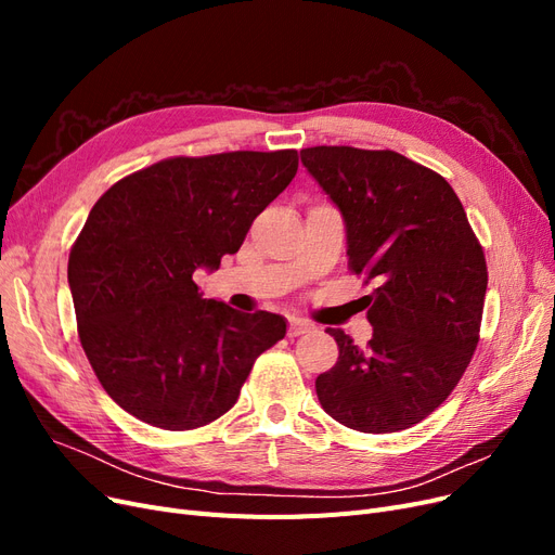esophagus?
Wrapping results in <instances>:
<instances>
[{"label":"esophagus","instance_id":"1","mask_svg":"<svg viewBox=\"0 0 555 555\" xmlns=\"http://www.w3.org/2000/svg\"><path fill=\"white\" fill-rule=\"evenodd\" d=\"M314 326L310 322H306V319H289V328H287V335L289 338H298V335L304 333H310Z\"/></svg>","mask_w":555,"mask_h":555}]
</instances>
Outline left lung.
Returning a JSON list of instances; mask_svg holds the SVG:
<instances>
[{
    "mask_svg": "<svg viewBox=\"0 0 555 555\" xmlns=\"http://www.w3.org/2000/svg\"><path fill=\"white\" fill-rule=\"evenodd\" d=\"M300 162L345 217L349 271L377 282L365 347L326 328L340 354L317 398L347 428L405 430L442 405L475 354L483 249L451 184L393 150L317 145Z\"/></svg>",
    "mask_w": 555,
    "mask_h": 555,
    "instance_id": "left-lung-1",
    "label": "left lung"
}]
</instances>
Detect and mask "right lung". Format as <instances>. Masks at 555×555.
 <instances>
[{
    "label": "right lung",
    "instance_id": "obj_1",
    "mask_svg": "<svg viewBox=\"0 0 555 555\" xmlns=\"http://www.w3.org/2000/svg\"><path fill=\"white\" fill-rule=\"evenodd\" d=\"M296 171V150L169 157L96 201L66 273L80 345L125 412L192 430L236 405L251 365L287 322L201 298L192 275L236 255Z\"/></svg>",
    "mask_w": 555,
    "mask_h": 555
}]
</instances>
